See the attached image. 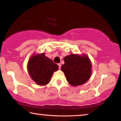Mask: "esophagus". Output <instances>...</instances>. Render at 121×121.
Wrapping results in <instances>:
<instances>
[{
	"mask_svg": "<svg viewBox=\"0 0 121 121\" xmlns=\"http://www.w3.org/2000/svg\"><path fill=\"white\" fill-rule=\"evenodd\" d=\"M58 65H59V68L60 69L61 68V63H58Z\"/></svg>",
	"mask_w": 121,
	"mask_h": 121,
	"instance_id": "esophagus-1",
	"label": "esophagus"
}]
</instances>
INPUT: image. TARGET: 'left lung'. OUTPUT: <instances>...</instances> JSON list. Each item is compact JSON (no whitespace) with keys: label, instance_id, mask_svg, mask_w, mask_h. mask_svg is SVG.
<instances>
[{"label":"left lung","instance_id":"1","mask_svg":"<svg viewBox=\"0 0 121 121\" xmlns=\"http://www.w3.org/2000/svg\"><path fill=\"white\" fill-rule=\"evenodd\" d=\"M65 64L61 69L66 77L67 81L73 86L81 85L90 78L91 64L87 56L70 54L64 58Z\"/></svg>","mask_w":121,"mask_h":121}]
</instances>
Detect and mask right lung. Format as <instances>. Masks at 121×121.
Here are the masks:
<instances>
[{
    "label": "right lung",
    "mask_w": 121,
    "mask_h": 121,
    "mask_svg": "<svg viewBox=\"0 0 121 121\" xmlns=\"http://www.w3.org/2000/svg\"><path fill=\"white\" fill-rule=\"evenodd\" d=\"M59 66L44 53L32 56L28 61V70L31 78L39 85H45L50 82L54 71Z\"/></svg>",
    "instance_id": "right-lung-1"
}]
</instances>
